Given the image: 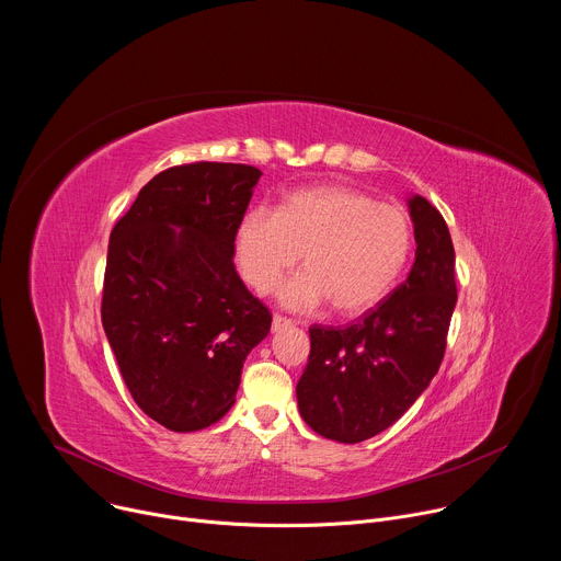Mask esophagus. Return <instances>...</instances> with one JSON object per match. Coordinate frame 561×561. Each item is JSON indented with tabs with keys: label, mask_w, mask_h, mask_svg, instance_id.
Returning <instances> with one entry per match:
<instances>
[{
	"label": "esophagus",
	"mask_w": 561,
	"mask_h": 561,
	"mask_svg": "<svg viewBox=\"0 0 561 561\" xmlns=\"http://www.w3.org/2000/svg\"><path fill=\"white\" fill-rule=\"evenodd\" d=\"M290 327H293L290 319H286V317H282V314H275V317H273V333L284 331V329H290Z\"/></svg>",
	"instance_id": "34e87169"
}]
</instances>
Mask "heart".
I'll list each match as a JSON object with an SVG mask.
<instances>
[{"instance_id":"1","label":"heart","mask_w":561,"mask_h":561,"mask_svg":"<svg viewBox=\"0 0 561 561\" xmlns=\"http://www.w3.org/2000/svg\"><path fill=\"white\" fill-rule=\"evenodd\" d=\"M413 244L407 210L351 186H312L288 193L277 213L247 210L234 230V260L251 288L268 293L301 255L304 271L279 288V301L293 310L329 301L335 314L355 317L392 290Z\"/></svg>"}]
</instances>
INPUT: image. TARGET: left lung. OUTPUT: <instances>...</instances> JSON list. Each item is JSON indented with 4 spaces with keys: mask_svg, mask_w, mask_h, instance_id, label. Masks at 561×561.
I'll list each match as a JSON object with an SVG mask.
<instances>
[{
    "mask_svg": "<svg viewBox=\"0 0 561 561\" xmlns=\"http://www.w3.org/2000/svg\"><path fill=\"white\" fill-rule=\"evenodd\" d=\"M415 264L404 284L346 329L310 327L297 381L301 420L327 439L357 444L392 426L439 370L457 304L455 249L439 210L407 199Z\"/></svg>",
    "mask_w": 561,
    "mask_h": 561,
    "instance_id": "left-lung-1",
    "label": "left lung"
}]
</instances>
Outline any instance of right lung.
<instances>
[{
    "mask_svg": "<svg viewBox=\"0 0 561 561\" xmlns=\"http://www.w3.org/2000/svg\"><path fill=\"white\" fill-rule=\"evenodd\" d=\"M262 173L197 162L154 175L115 224L102 324L135 404L193 433L234 404L271 312L239 279L234 230Z\"/></svg>",
    "mask_w": 561,
    "mask_h": 561,
    "instance_id": "add662e5",
    "label": "right lung"
}]
</instances>
